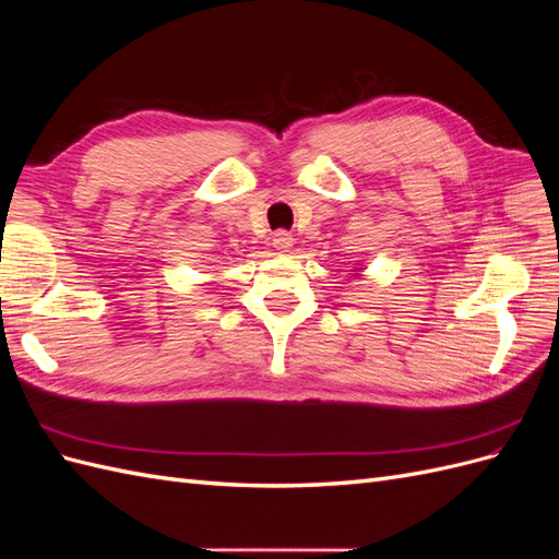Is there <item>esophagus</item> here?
<instances>
[{"label": "esophagus", "instance_id": "obj_1", "mask_svg": "<svg viewBox=\"0 0 559 559\" xmlns=\"http://www.w3.org/2000/svg\"><path fill=\"white\" fill-rule=\"evenodd\" d=\"M273 245H275V249H280V251H289V249L294 247V238H292V233H286V230H277V233L273 235Z\"/></svg>", "mask_w": 559, "mask_h": 559}]
</instances>
